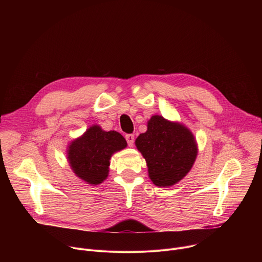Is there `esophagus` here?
<instances>
[{
  "mask_svg": "<svg viewBox=\"0 0 262 262\" xmlns=\"http://www.w3.org/2000/svg\"><path fill=\"white\" fill-rule=\"evenodd\" d=\"M125 139H126V141H127L128 146H129V147H133L134 142H135V136L132 135V134H128V135L125 136Z\"/></svg>",
  "mask_w": 262,
  "mask_h": 262,
  "instance_id": "34e87169",
  "label": "esophagus"
}]
</instances>
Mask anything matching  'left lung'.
Masks as SVG:
<instances>
[{"label":"left lung","mask_w":262,"mask_h":262,"mask_svg":"<svg viewBox=\"0 0 262 262\" xmlns=\"http://www.w3.org/2000/svg\"><path fill=\"white\" fill-rule=\"evenodd\" d=\"M148 175L157 186H172L192 169L198 154L194 135L184 125L156 115L136 140Z\"/></svg>","instance_id":"left-lung-1"}]
</instances>
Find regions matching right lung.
<instances>
[{
  "mask_svg": "<svg viewBox=\"0 0 262 262\" xmlns=\"http://www.w3.org/2000/svg\"><path fill=\"white\" fill-rule=\"evenodd\" d=\"M126 145L119 133L104 132L100 126L92 125L69 144L68 163L79 178L96 185L106 179L112 155L124 149Z\"/></svg>",
  "mask_w": 262,
  "mask_h": 262,
  "instance_id": "right-lung-1",
  "label": "right lung"
}]
</instances>
